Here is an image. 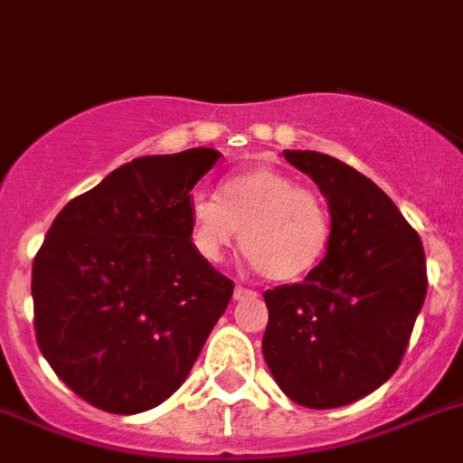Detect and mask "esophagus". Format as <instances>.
<instances>
[{
  "label": "esophagus",
  "instance_id": "1",
  "mask_svg": "<svg viewBox=\"0 0 463 463\" xmlns=\"http://www.w3.org/2000/svg\"><path fill=\"white\" fill-rule=\"evenodd\" d=\"M256 296H259V293H256L254 288H247L242 287V284H237L235 287V300H251L256 298Z\"/></svg>",
  "mask_w": 463,
  "mask_h": 463
}]
</instances>
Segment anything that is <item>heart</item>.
<instances>
[{"label": "heart", "instance_id": "heart-1", "mask_svg": "<svg viewBox=\"0 0 463 463\" xmlns=\"http://www.w3.org/2000/svg\"><path fill=\"white\" fill-rule=\"evenodd\" d=\"M263 277L296 281L312 275L331 244V212L319 193L272 167L226 176L219 198L195 195L188 232L200 259L216 263L235 244Z\"/></svg>", "mask_w": 463, "mask_h": 463}]
</instances>
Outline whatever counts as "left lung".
<instances>
[{
    "label": "left lung",
    "instance_id": "obj_1",
    "mask_svg": "<svg viewBox=\"0 0 463 463\" xmlns=\"http://www.w3.org/2000/svg\"><path fill=\"white\" fill-rule=\"evenodd\" d=\"M309 175L331 212V244L312 275L263 293V356L298 405L340 408L396 373L426 296L417 231L387 193L343 160L284 151Z\"/></svg>",
    "mask_w": 463,
    "mask_h": 463
}]
</instances>
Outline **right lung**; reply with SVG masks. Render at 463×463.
<instances>
[{
    "label": "right lung",
    "instance_id": "1",
    "mask_svg": "<svg viewBox=\"0 0 463 463\" xmlns=\"http://www.w3.org/2000/svg\"><path fill=\"white\" fill-rule=\"evenodd\" d=\"M214 148L135 158L64 204L32 263L34 333L86 403L135 415L182 387L232 298L188 232Z\"/></svg>",
    "mask_w": 463,
    "mask_h": 463
}]
</instances>
